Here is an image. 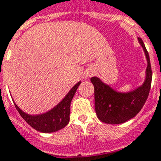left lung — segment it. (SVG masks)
<instances>
[{"label": "left lung", "mask_w": 161, "mask_h": 161, "mask_svg": "<svg viewBox=\"0 0 161 161\" xmlns=\"http://www.w3.org/2000/svg\"><path fill=\"white\" fill-rule=\"evenodd\" d=\"M147 60L146 76L144 84L129 92H119L93 76L91 82L94 85L95 111L101 122L108 124H120L130 120L140 112L149 95L152 84V68L149 53L143 40L138 38Z\"/></svg>", "instance_id": "8db88e82"}]
</instances>
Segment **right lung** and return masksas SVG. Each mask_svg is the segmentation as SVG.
I'll return each mask as SVG.
<instances>
[{"label": "right lung", "instance_id": "obj_1", "mask_svg": "<svg viewBox=\"0 0 161 161\" xmlns=\"http://www.w3.org/2000/svg\"><path fill=\"white\" fill-rule=\"evenodd\" d=\"M80 84L81 82H78L76 85H74L72 89L69 92V93L65 96V98L57 106H55L53 109L45 114L38 115H30L23 112L16 104L15 107L23 119L36 130L43 133L55 132L63 129L69 122L70 103Z\"/></svg>", "mask_w": 161, "mask_h": 161}]
</instances>
